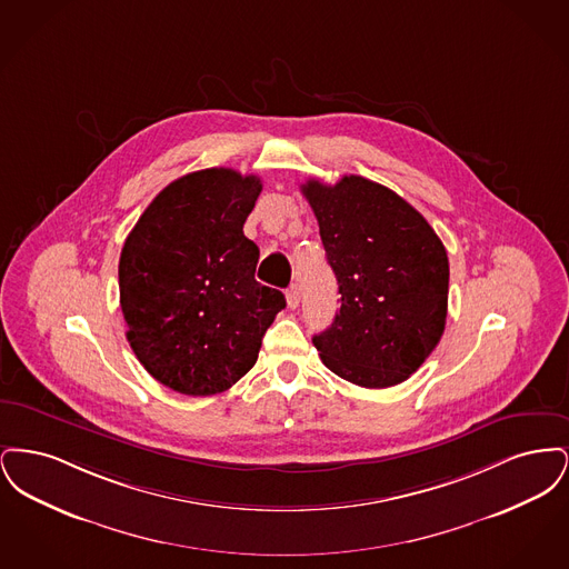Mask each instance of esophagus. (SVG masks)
I'll return each mask as SVG.
<instances>
[{
    "mask_svg": "<svg viewBox=\"0 0 569 569\" xmlns=\"http://www.w3.org/2000/svg\"><path fill=\"white\" fill-rule=\"evenodd\" d=\"M286 300H288V307H290V309H297L298 305H300V288H298V283H292V286L286 290Z\"/></svg>",
    "mask_w": 569,
    "mask_h": 569,
    "instance_id": "34e87169",
    "label": "esophagus"
}]
</instances>
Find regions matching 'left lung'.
<instances>
[{
	"instance_id": "left-lung-1",
	"label": "left lung",
	"mask_w": 569,
	"mask_h": 569,
	"mask_svg": "<svg viewBox=\"0 0 569 569\" xmlns=\"http://www.w3.org/2000/svg\"><path fill=\"white\" fill-rule=\"evenodd\" d=\"M318 217L341 307L313 337L326 367L362 388L406 381L433 352L448 316V253L399 193L365 177L300 186Z\"/></svg>"
}]
</instances>
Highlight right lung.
I'll list each match as a JSON object with an SVG mask.
<instances>
[{
  "mask_svg": "<svg viewBox=\"0 0 569 569\" xmlns=\"http://www.w3.org/2000/svg\"><path fill=\"white\" fill-rule=\"evenodd\" d=\"M260 191L258 177L232 168L190 172L153 198L123 243L126 337L174 392L209 397L237 383L286 307L256 281L260 249L243 234Z\"/></svg>",
  "mask_w": 569,
  "mask_h": 569,
  "instance_id": "1",
  "label": "right lung"
}]
</instances>
